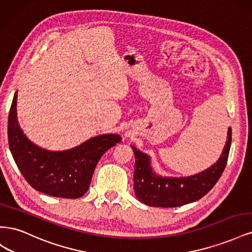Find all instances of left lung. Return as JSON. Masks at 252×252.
<instances>
[{
  "label": "left lung",
  "mask_w": 252,
  "mask_h": 252,
  "mask_svg": "<svg viewBox=\"0 0 252 252\" xmlns=\"http://www.w3.org/2000/svg\"><path fill=\"white\" fill-rule=\"evenodd\" d=\"M231 128L228 129L227 142L219 161L210 168L188 178H162L151 170L149 158L131 146L135 166L133 189L140 202L152 207H179L200 200L217 184L229 156Z\"/></svg>",
  "instance_id": "8db88e82"
}]
</instances>
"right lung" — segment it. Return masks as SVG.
I'll return each instance as SVG.
<instances>
[{
  "label": "right lung",
  "instance_id": "right-lung-1",
  "mask_svg": "<svg viewBox=\"0 0 252 252\" xmlns=\"http://www.w3.org/2000/svg\"><path fill=\"white\" fill-rule=\"evenodd\" d=\"M17 94L8 116V144L18 168L28 184L45 194L78 199L90 185L98 159L121 142L118 134H103L73 149L52 152L27 140L17 121Z\"/></svg>",
  "mask_w": 252,
  "mask_h": 252
}]
</instances>
